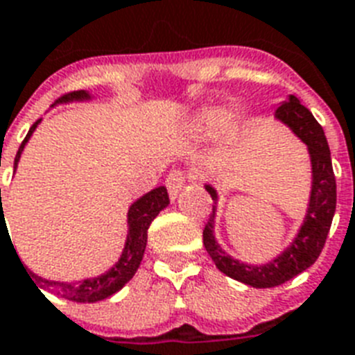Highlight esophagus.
I'll return each instance as SVG.
<instances>
[{"label":"esophagus","instance_id":"esophagus-1","mask_svg":"<svg viewBox=\"0 0 355 355\" xmlns=\"http://www.w3.org/2000/svg\"><path fill=\"white\" fill-rule=\"evenodd\" d=\"M184 182H186V177H184V173L178 171V169H173L168 177H166V187H168L171 200H175L178 196V193L182 191Z\"/></svg>","mask_w":355,"mask_h":355}]
</instances>
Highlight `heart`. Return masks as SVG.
Returning <instances> with one entry per match:
<instances>
[{"label": "heart", "instance_id": "obj_1", "mask_svg": "<svg viewBox=\"0 0 355 355\" xmlns=\"http://www.w3.org/2000/svg\"><path fill=\"white\" fill-rule=\"evenodd\" d=\"M222 122H227V117H223L222 113L207 112L204 113L198 121H196L195 128H196V132H200V133H213L214 130L222 124Z\"/></svg>", "mask_w": 355, "mask_h": 355}]
</instances>
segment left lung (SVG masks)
<instances>
[{
	"label": "left lung",
	"instance_id": "1",
	"mask_svg": "<svg viewBox=\"0 0 355 355\" xmlns=\"http://www.w3.org/2000/svg\"><path fill=\"white\" fill-rule=\"evenodd\" d=\"M274 119L284 122L285 126L306 146L312 164V189L306 207L305 220L297 231L291 245L274 260L263 265H251L229 256L218 245L214 238V216L216 205L204 227V247L209 252L211 260L229 278L238 279L245 285L256 288H270L293 279L300 272L306 270L318 260L324 245L327 234L332 225L336 213V177L330 159V148L324 137L323 128L315 121L311 110L305 108L297 97L288 95V99L279 104ZM205 191L209 193L214 204L218 195L211 184H205Z\"/></svg>",
	"mask_w": 355,
	"mask_h": 355
}]
</instances>
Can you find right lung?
<instances>
[{
    "label": "right lung",
    "mask_w": 355,
    "mask_h": 355,
    "mask_svg": "<svg viewBox=\"0 0 355 355\" xmlns=\"http://www.w3.org/2000/svg\"><path fill=\"white\" fill-rule=\"evenodd\" d=\"M92 95L86 90L79 92H70V94L62 95L55 101V104H67L73 103V101H90ZM41 122L35 121L32 124V128L26 133L25 141L21 142L19 150H17L16 160H14V171L17 168V162L21 159V153L25 150L26 142L32 137V133L35 132V128ZM1 196V189H0ZM1 200V198H0ZM169 204L168 189L164 186L155 187L150 193H146L144 196L137 198L130 209H128V236L126 243H124V249H122V254L119 258V261L113 265L112 269H108L101 276H95V278H86L83 282H52V279H44L37 274H34L32 270H28V276H32V284L34 279L37 284H43L41 287H44L50 293L58 294V296L64 297V300H70V302L76 303H95L101 302V300H106V297L113 296L115 293H119L124 285L130 282V279L135 276L137 269L142 261V256L146 251V243H148V229H150V223L157 218V214L162 209H166ZM3 207V204H1ZM3 222V220H1ZM23 265V263H21ZM26 270V267H25ZM35 285V284H34ZM37 287V285H35ZM40 291V288H37Z\"/></svg>",
    "instance_id": "1"
}]
</instances>
